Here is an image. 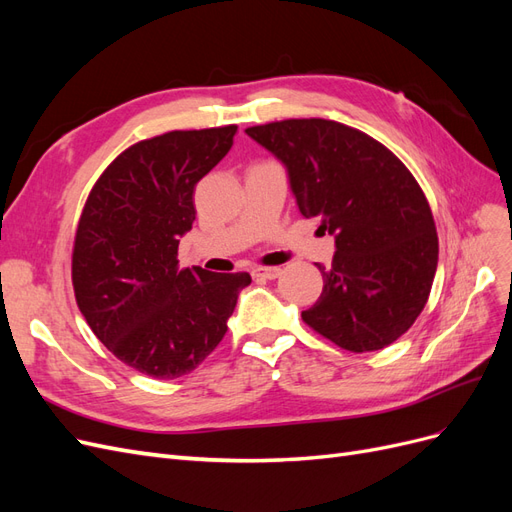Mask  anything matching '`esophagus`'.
I'll return each mask as SVG.
<instances>
[{
    "label": "esophagus",
    "instance_id": "esophagus-1",
    "mask_svg": "<svg viewBox=\"0 0 512 512\" xmlns=\"http://www.w3.org/2000/svg\"><path fill=\"white\" fill-rule=\"evenodd\" d=\"M282 269L280 267H256L254 269V277H260V280H275L280 277Z\"/></svg>",
    "mask_w": 512,
    "mask_h": 512
}]
</instances>
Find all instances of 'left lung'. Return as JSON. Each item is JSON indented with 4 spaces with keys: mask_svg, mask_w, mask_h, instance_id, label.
I'll return each mask as SVG.
<instances>
[{
    "mask_svg": "<svg viewBox=\"0 0 512 512\" xmlns=\"http://www.w3.org/2000/svg\"><path fill=\"white\" fill-rule=\"evenodd\" d=\"M245 134L286 166L301 215L335 237L303 322L350 352L393 344L423 312L438 267L421 185L376 138L331 119H284Z\"/></svg>",
    "mask_w": 512,
    "mask_h": 512,
    "instance_id": "1",
    "label": "left lung"
}]
</instances>
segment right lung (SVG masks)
Returning a JSON list of instances; mask_svg holds the SVG:
<instances>
[{"label": "right lung", "mask_w": 512, "mask_h": 512, "mask_svg": "<svg viewBox=\"0 0 512 512\" xmlns=\"http://www.w3.org/2000/svg\"><path fill=\"white\" fill-rule=\"evenodd\" d=\"M237 126L175 130L128 147L83 207L72 286L91 331L119 361L158 380L190 374L222 342L250 273L179 269L196 220V183L232 147Z\"/></svg>", "instance_id": "right-lung-1"}]
</instances>
